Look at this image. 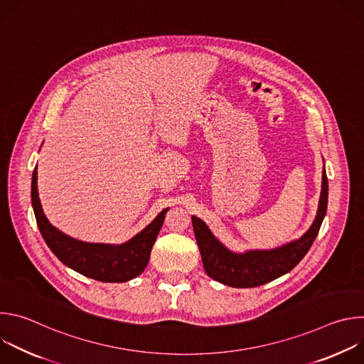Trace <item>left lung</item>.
I'll use <instances>...</instances> for the list:
<instances>
[{
    "instance_id": "obj_1",
    "label": "left lung",
    "mask_w": 364,
    "mask_h": 364,
    "mask_svg": "<svg viewBox=\"0 0 364 364\" xmlns=\"http://www.w3.org/2000/svg\"><path fill=\"white\" fill-rule=\"evenodd\" d=\"M328 180L323 171L321 196L314 223L296 240L269 250H246L243 253L229 250L207 228L191 216L194 236L200 249L205 274L218 282L233 288H253L271 282L294 269L314 243L327 212Z\"/></svg>"
}]
</instances>
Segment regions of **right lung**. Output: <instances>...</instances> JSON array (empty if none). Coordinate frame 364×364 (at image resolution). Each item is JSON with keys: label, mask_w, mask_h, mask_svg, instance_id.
I'll list each match as a JSON object with an SVG mask.
<instances>
[{"label": "right lung", "mask_w": 364, "mask_h": 364, "mask_svg": "<svg viewBox=\"0 0 364 364\" xmlns=\"http://www.w3.org/2000/svg\"><path fill=\"white\" fill-rule=\"evenodd\" d=\"M31 203L40 233L59 261L73 271L100 281L127 282L141 275L149 261L151 249L157 239L168 209L160 212L145 229L121 245L87 243L73 239L53 225L43 213L37 190V167L31 178Z\"/></svg>", "instance_id": "1"}]
</instances>
